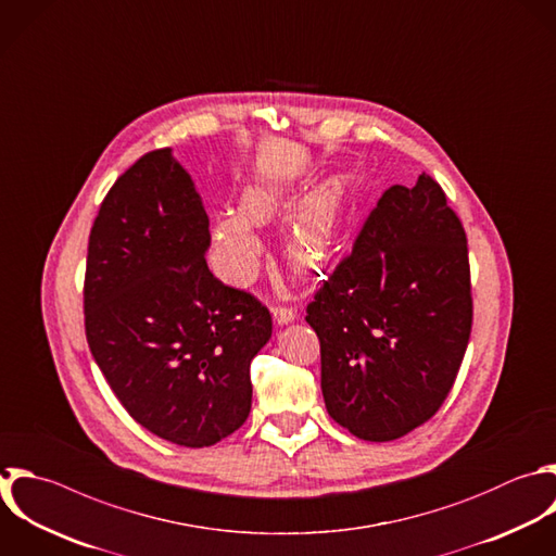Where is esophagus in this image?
Instances as JSON below:
<instances>
[{"label": "esophagus", "mask_w": 556, "mask_h": 556, "mask_svg": "<svg viewBox=\"0 0 556 556\" xmlns=\"http://www.w3.org/2000/svg\"><path fill=\"white\" fill-rule=\"evenodd\" d=\"M295 317H298L295 311L289 308V306H276V308H274V321H276L278 326H287V324H291Z\"/></svg>", "instance_id": "1"}]
</instances>
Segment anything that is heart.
Masks as SVG:
<instances>
[{"instance_id":"heart-1","label":"heart","mask_w":556,"mask_h":556,"mask_svg":"<svg viewBox=\"0 0 556 556\" xmlns=\"http://www.w3.org/2000/svg\"><path fill=\"white\" fill-rule=\"evenodd\" d=\"M293 206L289 189L252 185L243 191L237 213H217L211 228L213 263L230 285H248L258 269L263 243L252 226L282 219ZM348 185L332 178L315 189L293 213L287 239V258L300 271L319 267L337 248L348 224Z\"/></svg>"}]
</instances>
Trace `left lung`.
<instances>
[{"mask_svg":"<svg viewBox=\"0 0 556 556\" xmlns=\"http://www.w3.org/2000/svg\"><path fill=\"white\" fill-rule=\"evenodd\" d=\"M306 313L337 424L393 441L428 421L471 332L467 237L443 189L426 174L387 189Z\"/></svg>","mask_w":556,"mask_h":556,"instance_id":"8db88e82","label":"left lung"}]
</instances>
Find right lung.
<instances>
[{"label": "right lung", "instance_id": "right-lung-1", "mask_svg": "<svg viewBox=\"0 0 556 556\" xmlns=\"http://www.w3.org/2000/svg\"><path fill=\"white\" fill-rule=\"evenodd\" d=\"M208 215L172 150L141 156L104 198L89 237L85 328L124 408L185 447L232 434L250 415V363L269 311L206 265Z\"/></svg>", "mask_w": 556, "mask_h": 556}]
</instances>
